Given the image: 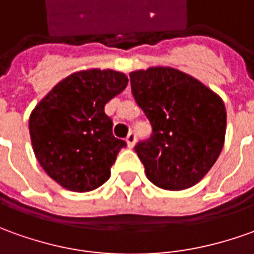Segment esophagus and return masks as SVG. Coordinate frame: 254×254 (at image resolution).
Listing matches in <instances>:
<instances>
[{"mask_svg": "<svg viewBox=\"0 0 254 254\" xmlns=\"http://www.w3.org/2000/svg\"><path fill=\"white\" fill-rule=\"evenodd\" d=\"M127 147H133L134 143H136V133H133V132H130V133L127 134Z\"/></svg>", "mask_w": 254, "mask_h": 254, "instance_id": "34e87169", "label": "esophagus"}]
</instances>
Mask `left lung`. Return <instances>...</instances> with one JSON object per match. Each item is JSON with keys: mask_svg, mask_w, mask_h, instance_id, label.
<instances>
[{"mask_svg": "<svg viewBox=\"0 0 254 254\" xmlns=\"http://www.w3.org/2000/svg\"><path fill=\"white\" fill-rule=\"evenodd\" d=\"M132 94L153 133L134 151L150 182L184 190L206 175L221 153L227 113L222 100L194 77L174 68L129 73Z\"/></svg>", "mask_w": 254, "mask_h": 254, "instance_id": "1", "label": "left lung"}]
</instances>
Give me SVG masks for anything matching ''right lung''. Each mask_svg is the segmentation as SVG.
<instances>
[{"mask_svg":"<svg viewBox=\"0 0 254 254\" xmlns=\"http://www.w3.org/2000/svg\"><path fill=\"white\" fill-rule=\"evenodd\" d=\"M127 77L111 69L75 72L33 110L29 130L36 158L62 188L89 192L110 178L127 141L113 134L104 105L127 87Z\"/></svg>","mask_w":254,"mask_h":254,"instance_id":"add662e5","label":"right lung"}]
</instances>
